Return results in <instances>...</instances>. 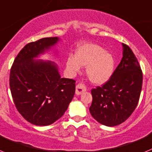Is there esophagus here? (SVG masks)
Segmentation results:
<instances>
[{
	"label": "esophagus",
	"instance_id": "esophagus-1",
	"mask_svg": "<svg viewBox=\"0 0 152 152\" xmlns=\"http://www.w3.org/2000/svg\"><path fill=\"white\" fill-rule=\"evenodd\" d=\"M86 91V87L83 84H78L76 87V94L77 95H80Z\"/></svg>",
	"mask_w": 152,
	"mask_h": 152
}]
</instances>
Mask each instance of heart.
Masks as SVG:
<instances>
[{
  "instance_id": "1",
  "label": "heart",
  "mask_w": 152,
  "mask_h": 152,
  "mask_svg": "<svg viewBox=\"0 0 152 152\" xmlns=\"http://www.w3.org/2000/svg\"><path fill=\"white\" fill-rule=\"evenodd\" d=\"M66 66L72 73H78L80 66H86V76L90 81L102 85L108 81L113 75L115 61L104 48L95 44H86L78 48L75 57H68Z\"/></svg>"
}]
</instances>
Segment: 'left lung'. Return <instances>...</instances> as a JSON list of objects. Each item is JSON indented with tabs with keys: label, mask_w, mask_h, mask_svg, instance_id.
Listing matches in <instances>:
<instances>
[{
	"label": "left lung",
	"mask_w": 152,
	"mask_h": 152,
	"mask_svg": "<svg viewBox=\"0 0 152 152\" xmlns=\"http://www.w3.org/2000/svg\"><path fill=\"white\" fill-rule=\"evenodd\" d=\"M123 57L108 81L91 89L92 103L89 111L95 120L107 126L124 123L139 102L142 72L129 47L123 44Z\"/></svg>",
	"instance_id": "left-lung-1"
}]
</instances>
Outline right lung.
<instances>
[{"label":"right lung","instance_id":"1","mask_svg":"<svg viewBox=\"0 0 152 152\" xmlns=\"http://www.w3.org/2000/svg\"><path fill=\"white\" fill-rule=\"evenodd\" d=\"M59 41L44 38L27 44L13 61L10 88L16 109L28 122L48 126L65 113L76 91L74 79L61 78L51 61L35 60Z\"/></svg>","mask_w":152,"mask_h":152}]
</instances>
